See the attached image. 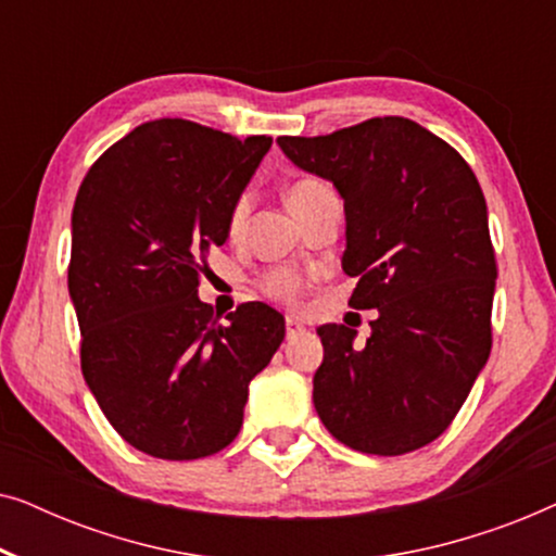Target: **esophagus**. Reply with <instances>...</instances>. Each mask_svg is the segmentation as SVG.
Listing matches in <instances>:
<instances>
[{
	"instance_id": "34e87169",
	"label": "esophagus",
	"mask_w": 556,
	"mask_h": 556,
	"mask_svg": "<svg viewBox=\"0 0 556 556\" xmlns=\"http://www.w3.org/2000/svg\"><path fill=\"white\" fill-rule=\"evenodd\" d=\"M306 329H303V324L299 321V318L295 316H288L286 318V333H288V339H293V337H299V333H303Z\"/></svg>"
}]
</instances>
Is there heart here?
<instances>
[{"label":"heart","instance_id":"b5f03b06","mask_svg":"<svg viewBox=\"0 0 556 556\" xmlns=\"http://www.w3.org/2000/svg\"><path fill=\"white\" fill-rule=\"evenodd\" d=\"M324 189H329L324 185V181L318 179H299L293 181L291 187H288L286 192V200L288 204H291L293 215L295 212H301L306 204L314 200L316 194H321ZM242 215H245V202H238V207L232 210V227H238L242 223ZM261 288L263 293L268 295V299L273 301H283V303H293L295 299H299L301 291H303V280L295 276L293 270H286V268H276L270 270L268 276H265L261 280Z\"/></svg>","mask_w":556,"mask_h":556}]
</instances>
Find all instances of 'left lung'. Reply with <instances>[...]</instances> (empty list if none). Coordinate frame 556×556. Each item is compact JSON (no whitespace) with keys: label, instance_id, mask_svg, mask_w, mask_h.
<instances>
[{"label":"left lung","instance_id":"1","mask_svg":"<svg viewBox=\"0 0 556 556\" xmlns=\"http://www.w3.org/2000/svg\"><path fill=\"white\" fill-rule=\"evenodd\" d=\"M278 147L339 189L341 268L359 278L349 306L379 314L362 349L349 326H318L316 413L359 453L417 451L447 430L491 354L496 257L481 185L451 143L402 116Z\"/></svg>","mask_w":556,"mask_h":556}]
</instances>
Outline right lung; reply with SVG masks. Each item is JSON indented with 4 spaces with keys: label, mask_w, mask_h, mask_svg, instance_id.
<instances>
[{
    "label": "right lung",
    "mask_w": 556,
    "mask_h": 556,
    "mask_svg": "<svg viewBox=\"0 0 556 556\" xmlns=\"http://www.w3.org/2000/svg\"><path fill=\"white\" fill-rule=\"evenodd\" d=\"M270 143L149 121L103 151L75 197L67 288L83 377L113 430L154 458L230 445L250 379L286 337L283 316L261 301L219 324L197 295L207 250L230 235Z\"/></svg>",
    "instance_id": "obj_1"
}]
</instances>
